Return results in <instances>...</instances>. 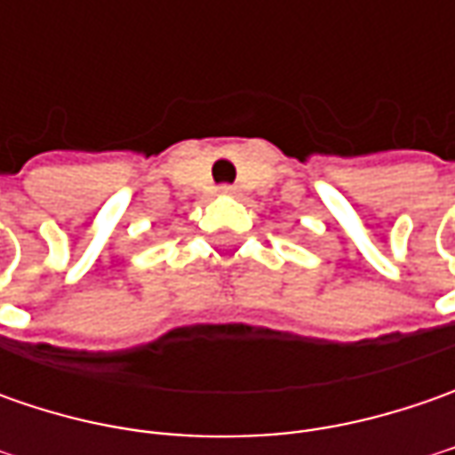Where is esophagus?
<instances>
[{"label":"esophagus","mask_w":455,"mask_h":455,"mask_svg":"<svg viewBox=\"0 0 455 455\" xmlns=\"http://www.w3.org/2000/svg\"><path fill=\"white\" fill-rule=\"evenodd\" d=\"M220 192H222V195H235L237 187L235 184H220Z\"/></svg>","instance_id":"1"}]
</instances>
